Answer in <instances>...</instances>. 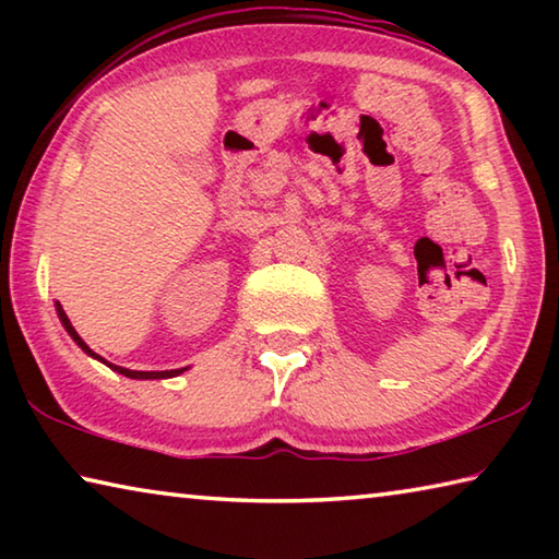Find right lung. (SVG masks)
I'll use <instances>...</instances> for the list:
<instances>
[{"mask_svg":"<svg viewBox=\"0 0 559 559\" xmlns=\"http://www.w3.org/2000/svg\"><path fill=\"white\" fill-rule=\"evenodd\" d=\"M56 313H59V318H61V325L66 328V333H69L71 337H73V343L79 345L83 353L86 355H91V357H96V359H100L103 365H108L110 370H116V372H120V374H126V377H130V380H167V377H177V374H182L187 367H182V370H165V372H138V370H128V367H118V365H110V362H106V359H103L100 355H96L93 353V349L83 343L81 340V335L75 333L73 330V325H71V320H69V316L63 313V308H61V302H56Z\"/></svg>","mask_w":559,"mask_h":559,"instance_id":"obj_1","label":"right lung"}]
</instances>
